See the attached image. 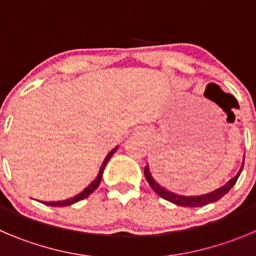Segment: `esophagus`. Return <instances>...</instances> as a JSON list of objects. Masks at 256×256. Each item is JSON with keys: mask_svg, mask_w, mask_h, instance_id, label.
<instances>
[{"mask_svg": "<svg viewBox=\"0 0 256 256\" xmlns=\"http://www.w3.org/2000/svg\"><path fill=\"white\" fill-rule=\"evenodd\" d=\"M135 135H136V134H135Z\"/></svg>", "mask_w": 256, "mask_h": 256, "instance_id": "34e87169", "label": "esophagus"}]
</instances>
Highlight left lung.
Segmentation results:
<instances>
[{
	"instance_id": "1",
	"label": "left lung",
	"mask_w": 256,
	"mask_h": 256,
	"mask_svg": "<svg viewBox=\"0 0 256 256\" xmlns=\"http://www.w3.org/2000/svg\"><path fill=\"white\" fill-rule=\"evenodd\" d=\"M244 160H245V158H244ZM244 160H242V166H241L240 170L238 173L236 174L234 178H231L226 184H224L222 187L217 188V190H211L208 193H204V194H196V196H186V194H179V193L176 192H172V190H166L164 188L163 186H160L159 183L152 178V173H150V169H149V164L145 166V178H146L148 183L150 184V187L154 190L155 193L160 196L164 200H169L172 204H176L178 206H183V207H202V206H206V204H212V202H216V200H221L231 188L235 186L236 180L240 176L241 172H242V166H244Z\"/></svg>"
}]
</instances>
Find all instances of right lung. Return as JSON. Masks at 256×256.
Segmentation results:
<instances>
[{"label": "right lung", "instance_id": "obj_1", "mask_svg": "<svg viewBox=\"0 0 256 256\" xmlns=\"http://www.w3.org/2000/svg\"><path fill=\"white\" fill-rule=\"evenodd\" d=\"M118 149V145H117L116 148H114V149L111 150V152H108V154L106 155V158H104V163H102L101 168H100L98 170V174H97V176H96L94 180H92V182L90 183V184L87 186V187L84 188V190H82L80 193H78V194L73 196V197L68 198V200H54V202H44L42 200V204H48V206H52V207H66V206H70V204H76V202H78V200H84V198H87L88 196L90 194V193L94 192L96 190H97V187L100 186V183H101V178H102V174H104V166H106L107 162L111 159V156L114 155V152H116V150Z\"/></svg>", "mask_w": 256, "mask_h": 256}]
</instances>
